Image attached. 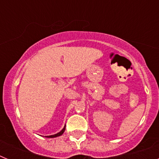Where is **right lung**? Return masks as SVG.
<instances>
[{"instance_id":"1","label":"right lung","mask_w":159,"mask_h":159,"mask_svg":"<svg viewBox=\"0 0 159 159\" xmlns=\"http://www.w3.org/2000/svg\"><path fill=\"white\" fill-rule=\"evenodd\" d=\"M65 127H66V126H64V128H63L62 130H60V132H58L57 134H52V135H47V136H45V137L46 138H57V137H59V136H60V135H62V134H64V130H65Z\"/></svg>"}]
</instances>
